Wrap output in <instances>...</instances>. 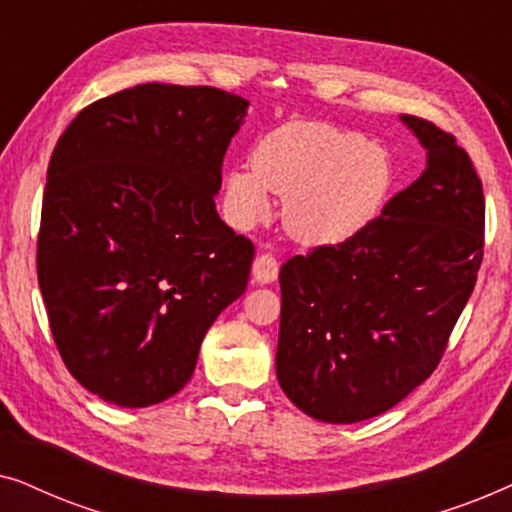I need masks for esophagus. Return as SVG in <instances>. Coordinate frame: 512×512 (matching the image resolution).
<instances>
[{"mask_svg":"<svg viewBox=\"0 0 512 512\" xmlns=\"http://www.w3.org/2000/svg\"><path fill=\"white\" fill-rule=\"evenodd\" d=\"M279 275V261L275 258V254L270 251H261L254 261V279L258 284H270L275 282Z\"/></svg>","mask_w":512,"mask_h":512,"instance_id":"34e87169","label":"esophagus"}]
</instances>
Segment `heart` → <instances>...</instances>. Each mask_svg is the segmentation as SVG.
<instances>
[{"label": "heart", "mask_w": 512, "mask_h": 512, "mask_svg": "<svg viewBox=\"0 0 512 512\" xmlns=\"http://www.w3.org/2000/svg\"><path fill=\"white\" fill-rule=\"evenodd\" d=\"M391 181L394 165L380 144L333 125L296 123L265 135L251 153V167L226 172L223 202L230 221L249 228L272 214L275 193L284 198L286 230L324 247L368 226Z\"/></svg>", "instance_id": "heart-1"}]
</instances>
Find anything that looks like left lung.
<instances>
[{
    "label": "left lung",
    "instance_id": "8db88e82",
    "mask_svg": "<svg viewBox=\"0 0 512 512\" xmlns=\"http://www.w3.org/2000/svg\"><path fill=\"white\" fill-rule=\"evenodd\" d=\"M426 170L340 244L279 270L277 380L319 422L382 415L443 359L485 247L482 181L450 132L403 116Z\"/></svg>",
    "mask_w": 512,
    "mask_h": 512
}]
</instances>
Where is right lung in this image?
<instances>
[{"instance_id": "right-lung-1", "label": "right lung", "mask_w": 512, "mask_h": 512, "mask_svg": "<svg viewBox=\"0 0 512 512\" xmlns=\"http://www.w3.org/2000/svg\"><path fill=\"white\" fill-rule=\"evenodd\" d=\"M247 107L219 88L142 83L88 104L55 144L39 289L67 370L102 401L177 394L247 289L256 249L214 205Z\"/></svg>"}]
</instances>
